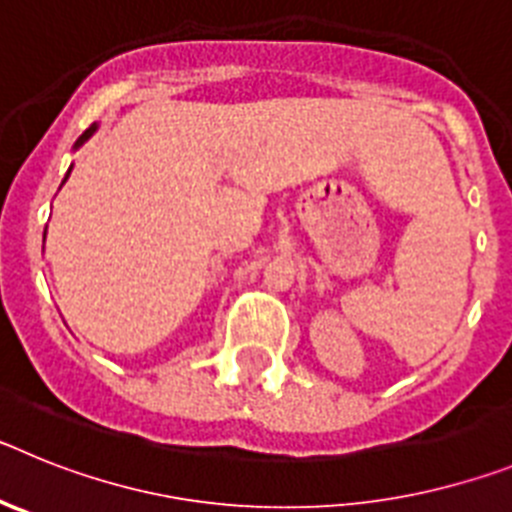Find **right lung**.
<instances>
[{"mask_svg": "<svg viewBox=\"0 0 512 512\" xmlns=\"http://www.w3.org/2000/svg\"><path fill=\"white\" fill-rule=\"evenodd\" d=\"M97 128H99V125H97V122H94L92 128H87V130H84V133H81V135H79V140H76V143H74V151H79V148H81V146H84V143H87V140H89V138H92V135H94V133H97ZM71 169H74V164H71V166H69V171H66V176H63V182H61V184H66V179H69Z\"/></svg>", "mask_w": 512, "mask_h": 512, "instance_id": "right-lung-1", "label": "right lung"}]
</instances>
